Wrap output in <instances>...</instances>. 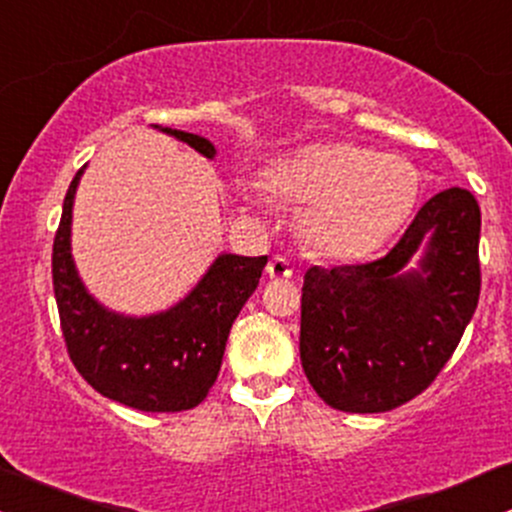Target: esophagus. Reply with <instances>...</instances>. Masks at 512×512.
Instances as JSON below:
<instances>
[{"instance_id":"obj_1","label":"esophagus","mask_w":512,"mask_h":512,"mask_svg":"<svg viewBox=\"0 0 512 512\" xmlns=\"http://www.w3.org/2000/svg\"><path fill=\"white\" fill-rule=\"evenodd\" d=\"M266 273L271 278H291L293 276V266H291V261H288V258L273 256L271 261H268Z\"/></svg>"}]
</instances>
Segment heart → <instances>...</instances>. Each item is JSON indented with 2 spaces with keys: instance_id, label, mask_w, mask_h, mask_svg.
<instances>
[{
  "instance_id": "1",
  "label": "heart",
  "mask_w": 512,
  "mask_h": 512,
  "mask_svg": "<svg viewBox=\"0 0 512 512\" xmlns=\"http://www.w3.org/2000/svg\"><path fill=\"white\" fill-rule=\"evenodd\" d=\"M273 197L308 209V244L328 258H362L384 244L412 214L419 170L399 155L350 142L310 145L268 170Z\"/></svg>"
}]
</instances>
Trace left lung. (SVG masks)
<instances>
[{
    "instance_id": "1",
    "label": "left lung",
    "mask_w": 512,
    "mask_h": 512,
    "mask_svg": "<svg viewBox=\"0 0 512 512\" xmlns=\"http://www.w3.org/2000/svg\"><path fill=\"white\" fill-rule=\"evenodd\" d=\"M481 207L468 189L434 194L387 256L305 271L300 362L333 409L379 414L444 370L481 295ZM421 245L419 269L406 263Z\"/></svg>"
}]
</instances>
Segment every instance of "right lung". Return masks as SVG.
<instances>
[{"label": "right lung", "mask_w": 512, "mask_h": 512, "mask_svg": "<svg viewBox=\"0 0 512 512\" xmlns=\"http://www.w3.org/2000/svg\"><path fill=\"white\" fill-rule=\"evenodd\" d=\"M160 128V125H155ZM212 160L214 145L202 135L160 128ZM83 167L63 199L51 273L66 350L96 392L140 412H184L204 402L217 382L226 337L236 315L256 291L268 256L221 254L202 281L170 310L155 315L115 313L83 286L71 256L73 197Z\"/></svg>", "instance_id": "add662e5"}]
</instances>
